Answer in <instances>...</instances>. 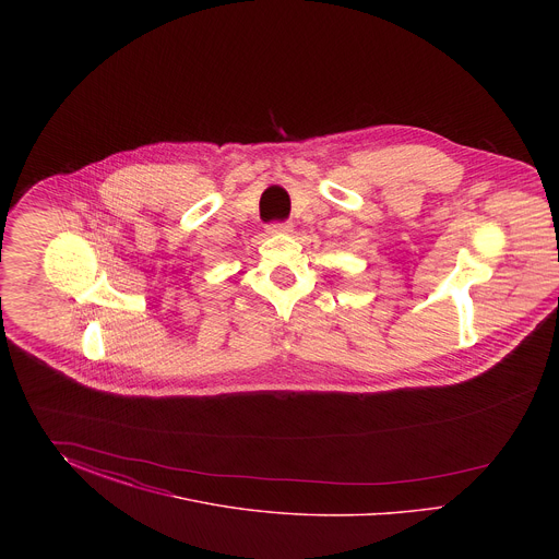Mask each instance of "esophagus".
<instances>
[{
	"label": "esophagus",
	"mask_w": 559,
	"mask_h": 559,
	"mask_svg": "<svg viewBox=\"0 0 559 559\" xmlns=\"http://www.w3.org/2000/svg\"><path fill=\"white\" fill-rule=\"evenodd\" d=\"M267 235H287L292 233V222H272L266 226Z\"/></svg>",
	"instance_id": "obj_1"
}]
</instances>
